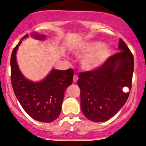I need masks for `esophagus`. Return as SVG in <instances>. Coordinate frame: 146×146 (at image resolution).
Wrapping results in <instances>:
<instances>
[{"instance_id":"34e87169","label":"esophagus","mask_w":146,"mask_h":146,"mask_svg":"<svg viewBox=\"0 0 146 146\" xmlns=\"http://www.w3.org/2000/svg\"><path fill=\"white\" fill-rule=\"evenodd\" d=\"M73 82H78V75H74V76H73Z\"/></svg>"}]
</instances>
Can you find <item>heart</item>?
Returning a JSON list of instances; mask_svg holds the SVG:
<instances>
[{
    "label": "heart",
    "mask_w": 146,
    "mask_h": 146,
    "mask_svg": "<svg viewBox=\"0 0 146 146\" xmlns=\"http://www.w3.org/2000/svg\"><path fill=\"white\" fill-rule=\"evenodd\" d=\"M74 55L82 57L80 66L86 71H93L102 67L113 55L108 45L100 41H86L71 49Z\"/></svg>",
    "instance_id": "1"
}]
</instances>
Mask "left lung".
<instances>
[{"mask_svg": "<svg viewBox=\"0 0 146 146\" xmlns=\"http://www.w3.org/2000/svg\"><path fill=\"white\" fill-rule=\"evenodd\" d=\"M120 52L93 71L80 73L78 85L80 88L81 110L87 119L94 122L106 121L117 114L128 100L134 71V58L120 38Z\"/></svg>", "mask_w": 146, "mask_h": 146, "instance_id": "left-lung-1", "label": "left lung"}]
</instances>
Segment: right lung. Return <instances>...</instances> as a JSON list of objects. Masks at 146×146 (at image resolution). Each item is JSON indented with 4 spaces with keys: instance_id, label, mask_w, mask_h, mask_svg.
Returning a JSON list of instances; mask_svg holds the SVG:
<instances>
[{
    "instance_id": "add662e5",
    "label": "right lung",
    "mask_w": 146,
    "mask_h": 146,
    "mask_svg": "<svg viewBox=\"0 0 146 146\" xmlns=\"http://www.w3.org/2000/svg\"><path fill=\"white\" fill-rule=\"evenodd\" d=\"M35 39L43 40L46 36L38 33L31 34ZM13 50L11 56V81L13 90L22 107L36 121L50 123L59 117L64 92L73 83L74 72L72 68L57 70L52 68L46 78L40 82L28 80L22 74L16 60V53L22 40Z\"/></svg>"
}]
</instances>
